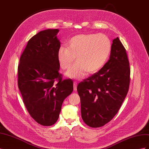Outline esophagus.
I'll list each match as a JSON object with an SVG mask.
<instances>
[{"instance_id": "34e87169", "label": "esophagus", "mask_w": 149, "mask_h": 149, "mask_svg": "<svg viewBox=\"0 0 149 149\" xmlns=\"http://www.w3.org/2000/svg\"><path fill=\"white\" fill-rule=\"evenodd\" d=\"M73 89L74 91H76V90H77V82L76 81L73 82Z\"/></svg>"}]
</instances>
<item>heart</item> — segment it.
Returning <instances> with one entry per match:
<instances>
[{
	"label": "heart",
	"instance_id": "heart-1",
	"mask_svg": "<svg viewBox=\"0 0 149 149\" xmlns=\"http://www.w3.org/2000/svg\"><path fill=\"white\" fill-rule=\"evenodd\" d=\"M112 49L109 38L104 34H79L72 37L68 48L61 47L58 51V61L63 70L69 69L75 58L77 63L67 72L71 79H81L86 74L100 71L109 59Z\"/></svg>",
	"mask_w": 149,
	"mask_h": 149
}]
</instances>
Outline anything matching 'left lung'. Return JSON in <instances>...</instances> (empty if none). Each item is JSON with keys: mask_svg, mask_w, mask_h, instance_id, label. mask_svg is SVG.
<instances>
[{"mask_svg": "<svg viewBox=\"0 0 149 149\" xmlns=\"http://www.w3.org/2000/svg\"><path fill=\"white\" fill-rule=\"evenodd\" d=\"M130 74L127 53L117 37L112 41L110 58L105 65L77 86L86 124L100 127L112 119L128 93Z\"/></svg>", "mask_w": 149, "mask_h": 149, "instance_id": "obj_1", "label": "left lung"}]
</instances>
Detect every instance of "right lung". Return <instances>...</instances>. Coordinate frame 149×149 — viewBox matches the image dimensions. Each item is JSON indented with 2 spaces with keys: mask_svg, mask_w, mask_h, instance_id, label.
<instances>
[{
  "mask_svg": "<svg viewBox=\"0 0 149 149\" xmlns=\"http://www.w3.org/2000/svg\"><path fill=\"white\" fill-rule=\"evenodd\" d=\"M58 29L41 31L26 44L18 65V87L29 113L37 123L53 125L65 99L73 92V82L59 73Z\"/></svg>",
  "mask_w": 149,
  "mask_h": 149,
  "instance_id": "obj_1",
  "label": "right lung"
}]
</instances>
